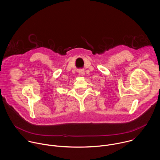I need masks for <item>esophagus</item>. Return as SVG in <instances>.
<instances>
[{"label": "esophagus", "instance_id": "1", "mask_svg": "<svg viewBox=\"0 0 160 160\" xmlns=\"http://www.w3.org/2000/svg\"><path fill=\"white\" fill-rule=\"evenodd\" d=\"M78 73L81 75V76H83L84 74V69H79L78 71Z\"/></svg>", "mask_w": 160, "mask_h": 160}]
</instances>
